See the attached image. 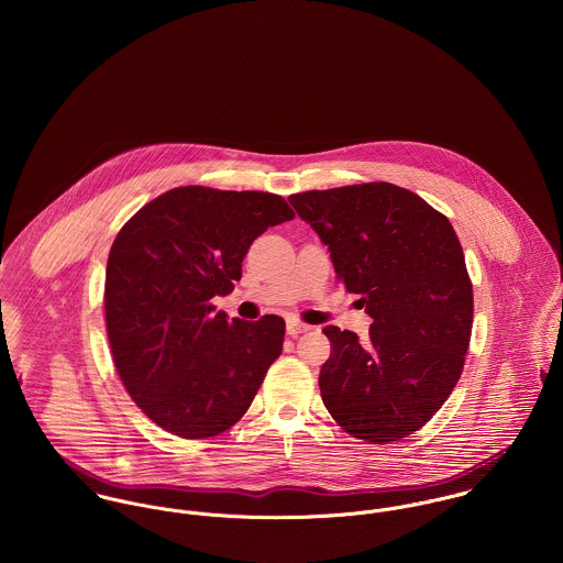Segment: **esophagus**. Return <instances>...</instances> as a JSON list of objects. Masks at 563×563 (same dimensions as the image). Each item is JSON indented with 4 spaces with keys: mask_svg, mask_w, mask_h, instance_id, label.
I'll return each instance as SVG.
<instances>
[{
    "mask_svg": "<svg viewBox=\"0 0 563 563\" xmlns=\"http://www.w3.org/2000/svg\"><path fill=\"white\" fill-rule=\"evenodd\" d=\"M310 329V324H306V322L299 321H288L286 322V331H288V335H292V338H297L299 333H306Z\"/></svg>",
    "mask_w": 563,
    "mask_h": 563,
    "instance_id": "esophagus-1",
    "label": "esophagus"
}]
</instances>
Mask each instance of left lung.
I'll return each mask as SVG.
<instances>
[{
	"label": "left lung",
	"instance_id": "obj_1",
	"mask_svg": "<svg viewBox=\"0 0 563 563\" xmlns=\"http://www.w3.org/2000/svg\"><path fill=\"white\" fill-rule=\"evenodd\" d=\"M338 279L373 319L368 338L327 324L324 407L353 438L418 431L453 393L471 342L473 284L449 219L388 181L290 195Z\"/></svg>",
	"mask_w": 563,
	"mask_h": 563
}]
</instances>
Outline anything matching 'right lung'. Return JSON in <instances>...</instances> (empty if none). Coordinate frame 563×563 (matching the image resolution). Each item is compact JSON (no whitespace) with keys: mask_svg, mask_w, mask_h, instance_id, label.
Masks as SVG:
<instances>
[{"mask_svg":"<svg viewBox=\"0 0 563 563\" xmlns=\"http://www.w3.org/2000/svg\"><path fill=\"white\" fill-rule=\"evenodd\" d=\"M295 219L279 195L173 188L117 234L106 266V327L117 373L164 431L219 435L249 409L282 355L286 322L214 312L251 242Z\"/></svg>","mask_w":563,"mask_h":563,"instance_id":"add662e5","label":"right lung"}]
</instances>
